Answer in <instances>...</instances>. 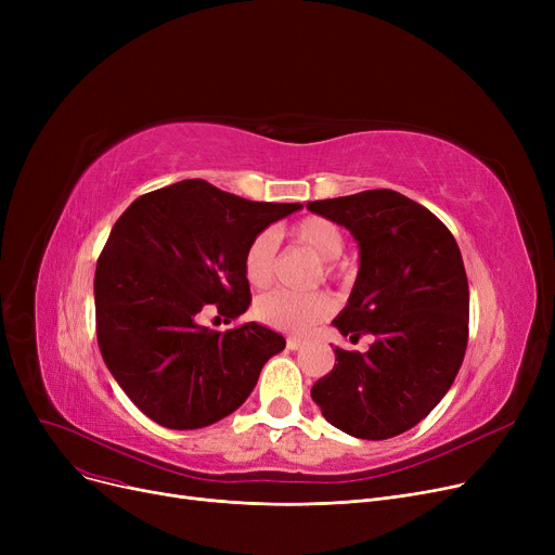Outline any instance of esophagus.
<instances>
[{
	"instance_id": "34e87169",
	"label": "esophagus",
	"mask_w": 555,
	"mask_h": 555,
	"mask_svg": "<svg viewBox=\"0 0 555 555\" xmlns=\"http://www.w3.org/2000/svg\"><path fill=\"white\" fill-rule=\"evenodd\" d=\"M285 346H287V351H299V348H304V341L297 337H287Z\"/></svg>"
}]
</instances>
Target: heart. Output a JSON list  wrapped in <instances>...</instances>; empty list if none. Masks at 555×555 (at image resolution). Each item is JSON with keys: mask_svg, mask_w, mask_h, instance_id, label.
<instances>
[{"mask_svg": "<svg viewBox=\"0 0 555 555\" xmlns=\"http://www.w3.org/2000/svg\"><path fill=\"white\" fill-rule=\"evenodd\" d=\"M289 238H293L299 247L314 254L319 260H324V274L335 276L337 274V258L341 256L346 241L341 229L319 216H310L299 220L289 229ZM274 266H276V241L270 231H262L247 245L243 270L245 279L251 287L262 289L268 287L274 279ZM333 312V299L324 293L312 295H295L287 289H274L256 299L254 314L258 322L266 326H272L276 331L304 335L312 326Z\"/></svg>", "mask_w": 555, "mask_h": 555, "instance_id": "b5f03b06", "label": "heart"}]
</instances>
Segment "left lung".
Masks as SVG:
<instances>
[{
	"mask_svg": "<svg viewBox=\"0 0 555 555\" xmlns=\"http://www.w3.org/2000/svg\"><path fill=\"white\" fill-rule=\"evenodd\" d=\"M351 231L360 270L333 326L366 353L335 348V366L310 389L324 418L366 441L418 425L443 400L468 346L470 293L450 229L389 189L308 202Z\"/></svg>",
	"mask_w": 555,
	"mask_h": 555,
	"instance_id": "8db88e82",
	"label": "left lung"
}]
</instances>
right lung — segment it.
<instances>
[{
  "label": "right lung",
  "instance_id": "obj_1",
  "mask_svg": "<svg viewBox=\"0 0 555 555\" xmlns=\"http://www.w3.org/2000/svg\"><path fill=\"white\" fill-rule=\"evenodd\" d=\"M301 204L251 202L204 180L137 197L96 262V337L105 366L139 410L168 429H197L236 412L283 335L249 322L199 324L214 306L236 319L249 304L247 245Z\"/></svg>",
  "mask_w": 555,
  "mask_h": 555
}]
</instances>
